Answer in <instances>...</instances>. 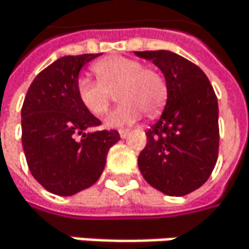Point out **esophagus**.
<instances>
[{"mask_svg": "<svg viewBox=\"0 0 249 249\" xmlns=\"http://www.w3.org/2000/svg\"><path fill=\"white\" fill-rule=\"evenodd\" d=\"M128 134H129V129H120V137L121 138H125Z\"/></svg>", "mask_w": 249, "mask_h": 249, "instance_id": "esophagus-1", "label": "esophagus"}]
</instances>
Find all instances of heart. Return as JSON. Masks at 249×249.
Masks as SVG:
<instances>
[{
  "instance_id": "1",
  "label": "heart",
  "mask_w": 249,
  "mask_h": 249,
  "mask_svg": "<svg viewBox=\"0 0 249 249\" xmlns=\"http://www.w3.org/2000/svg\"><path fill=\"white\" fill-rule=\"evenodd\" d=\"M98 80L79 77L76 93L80 104L95 117L107 112L112 95L121 102L105 118V125L118 128L132 124L141 111L153 117L159 114L167 96V85L163 75L151 68H142L138 60L111 56L93 65Z\"/></svg>"
}]
</instances>
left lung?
Instances as JSON below:
<instances>
[{"label": "left lung", "instance_id": "left-lung-1", "mask_svg": "<svg viewBox=\"0 0 249 249\" xmlns=\"http://www.w3.org/2000/svg\"><path fill=\"white\" fill-rule=\"evenodd\" d=\"M151 60L166 77L167 102L148 131L138 156L142 177L169 196H184L199 189L218 160V99L203 71L169 50L135 52Z\"/></svg>", "mask_w": 249, "mask_h": 249}]
</instances>
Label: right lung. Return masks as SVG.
I'll list each match as a JSON object with an SVG mask.
<instances>
[{"mask_svg": "<svg viewBox=\"0 0 249 249\" xmlns=\"http://www.w3.org/2000/svg\"><path fill=\"white\" fill-rule=\"evenodd\" d=\"M98 54L65 56L41 71L30 85L21 108V141L33 177L49 192L72 196L90 187L104 172L115 129L86 132L101 121L80 104V69ZM82 135V140H76Z\"/></svg>", "mask_w": 249, "mask_h": 249, "instance_id": "right-lung-1", "label": "right lung"}]
</instances>
